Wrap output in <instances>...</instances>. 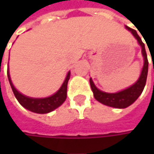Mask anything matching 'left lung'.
<instances>
[{
  "mask_svg": "<svg viewBox=\"0 0 154 154\" xmlns=\"http://www.w3.org/2000/svg\"><path fill=\"white\" fill-rule=\"evenodd\" d=\"M126 28L132 33V35L136 37L137 40L138 44L142 47V54L143 57V67L141 72V75L139 77L138 80L130 87L122 90L119 93L115 94H109V93H105L101 90H99L94 84L92 78H90V85L92 88V91L94 93V98L100 102L101 103L107 105L109 107L118 108V109H124V108L128 107L131 105L133 103L137 101V99L142 94L145 83H146V78H147V73H148V59H147V54L145 51V47L144 44L142 42V39L140 38L137 32L135 29H132L128 26H126Z\"/></svg>",
  "mask_w": 154,
  "mask_h": 154,
  "instance_id": "1",
  "label": "left lung"
}]
</instances>
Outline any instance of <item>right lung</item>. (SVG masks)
<instances>
[{"label": "right lung", "mask_w": 154, "mask_h": 154, "mask_svg": "<svg viewBox=\"0 0 154 154\" xmlns=\"http://www.w3.org/2000/svg\"><path fill=\"white\" fill-rule=\"evenodd\" d=\"M8 78L11 86V89L13 91V94L17 98V100L18 101V103L26 108V109L35 112V113H40V114H45V113H49L52 110H54L55 109L60 106L66 100L67 98V87H68V82L69 80L70 77V71L68 72L67 77L65 78V81L63 82L62 85L60 86V88L51 96H49L46 98H31V97H27L22 94H20L12 84L11 80V76H10V72L8 69Z\"/></svg>", "instance_id": "obj_1"}]
</instances>
